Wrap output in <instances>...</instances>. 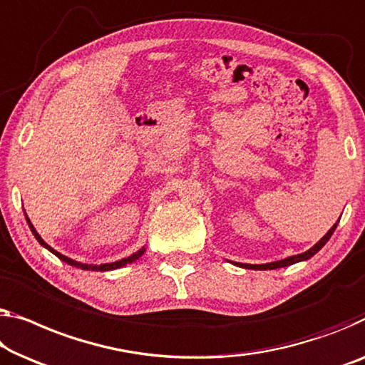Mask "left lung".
I'll return each instance as SVG.
<instances>
[{
  "mask_svg": "<svg viewBox=\"0 0 365 365\" xmlns=\"http://www.w3.org/2000/svg\"><path fill=\"white\" fill-rule=\"evenodd\" d=\"M336 226H338V222H334L333 227L326 232V236H323L319 239V242L314 244L312 249H308L307 252L303 254H298V255H292V257H287V259H282V260H277V262H270V264H260V265H252V264H239L235 262V265H239V267H244V269H252V270H272V269H280V267H287V265H292L295 262H302V260H307L309 257H313L314 254H317L319 249H322L326 242L329 241V237L333 236V232L336 230Z\"/></svg>",
  "mask_w": 365,
  "mask_h": 365,
  "instance_id": "1",
  "label": "left lung"
}]
</instances>
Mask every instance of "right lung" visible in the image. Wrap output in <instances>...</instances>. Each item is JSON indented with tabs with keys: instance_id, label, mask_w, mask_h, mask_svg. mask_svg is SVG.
<instances>
[{
	"instance_id": "add662e5",
	"label": "right lung",
	"mask_w": 365,
	"mask_h": 365,
	"mask_svg": "<svg viewBox=\"0 0 365 365\" xmlns=\"http://www.w3.org/2000/svg\"><path fill=\"white\" fill-rule=\"evenodd\" d=\"M26 220H27V225H29V227H31V231H32V235H34V237L37 239V241H39V244L41 246H43L46 249H48V251H51L53 255H57L58 259L61 260H63L65 264H68V265H72V267H77V269H81V270H100V272H106V270H114V269H119V267H124V265H128V264H130V262H134L135 259H139L140 255L144 254V251L145 249H140V251H138V252H134L133 255H129V257H126V259H121V260H116V262H111V264H101V265H93V264H81V262H77V260H72V259H68V257H65V255H62L61 252H57L56 249H52L51 246H48V244H46L42 241V237L37 235V231L34 230V226H32V222L29 221V217L26 216Z\"/></svg>"
}]
</instances>
